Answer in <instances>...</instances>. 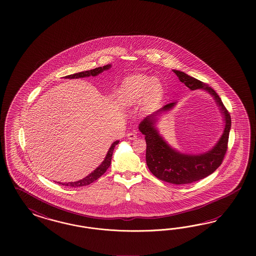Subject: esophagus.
Returning <instances> with one entry per match:
<instances>
[{"instance_id":"obj_1","label":"esophagus","mask_w":256,"mask_h":256,"mask_svg":"<svg viewBox=\"0 0 256 256\" xmlns=\"http://www.w3.org/2000/svg\"><path fill=\"white\" fill-rule=\"evenodd\" d=\"M126 137L128 140H135L137 139V134L135 132H130L126 134Z\"/></svg>"}]
</instances>
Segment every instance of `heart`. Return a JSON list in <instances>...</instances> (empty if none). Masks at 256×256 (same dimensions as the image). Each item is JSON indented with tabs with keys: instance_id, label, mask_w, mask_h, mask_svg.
Returning <instances> with one entry per match:
<instances>
[{
	"instance_id": "obj_1",
	"label": "heart",
	"mask_w": 256,
	"mask_h": 256,
	"mask_svg": "<svg viewBox=\"0 0 256 256\" xmlns=\"http://www.w3.org/2000/svg\"><path fill=\"white\" fill-rule=\"evenodd\" d=\"M162 93V84L158 80H152V78L146 75H135L126 80L119 98L126 105L137 103L144 96L148 103H155L160 100Z\"/></svg>"
}]
</instances>
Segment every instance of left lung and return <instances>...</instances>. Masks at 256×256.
Wrapping results in <instances>:
<instances>
[{
    "mask_svg": "<svg viewBox=\"0 0 256 256\" xmlns=\"http://www.w3.org/2000/svg\"><path fill=\"white\" fill-rule=\"evenodd\" d=\"M174 72L180 82L185 84L190 90L204 89L208 92L220 107L225 121L224 130L216 146L210 151L200 155L179 153L178 151L170 148L156 130V116H160L158 112L170 110L176 105L174 102L165 105L155 114L146 117L140 123V132L146 136V158L148 169L156 178L162 181L176 185H186L208 176L222 163L228 148L231 116L218 94L211 87L182 71L174 70Z\"/></svg>",
    "mask_w": 256,
    "mask_h": 256,
    "instance_id": "8db88e82",
    "label": "left lung"
}]
</instances>
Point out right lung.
<instances>
[{"label": "right lung", "mask_w": 256, "mask_h": 256, "mask_svg": "<svg viewBox=\"0 0 256 256\" xmlns=\"http://www.w3.org/2000/svg\"><path fill=\"white\" fill-rule=\"evenodd\" d=\"M110 68V64H107V66H100V68H96L94 70H86V71H82V72H78V73H75V74H72V75H68V76H66V78H86L90 77V76H96L98 75L101 72H103L104 70H108ZM119 140H116L108 149V153L105 156V160H103V162L101 163L100 165L96 169V170L92 172L89 176H87L84 178L80 179L78 181L76 182H68V183H60V182H57L59 183L60 185H64V186H72V188H76V186H87L91 183H93L94 181L98 180V179L100 178L101 176L107 170L110 165V162H112V153H114V150L116 146L118 144Z\"/></svg>", "instance_id": "1"}]
</instances>
